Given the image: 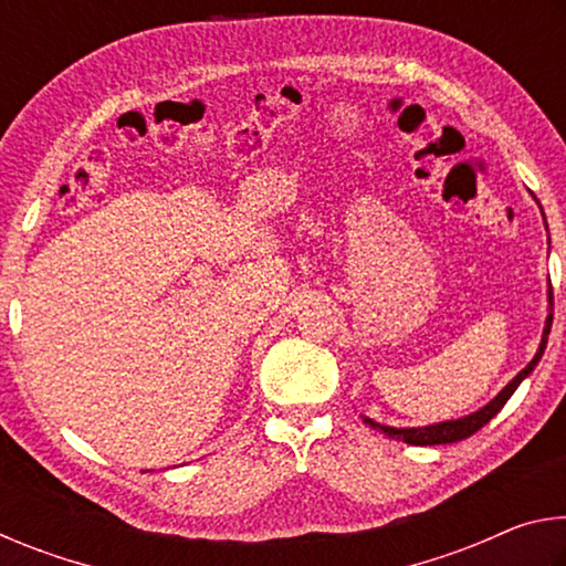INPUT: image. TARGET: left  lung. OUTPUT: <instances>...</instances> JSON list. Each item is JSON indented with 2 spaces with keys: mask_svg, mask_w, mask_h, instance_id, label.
<instances>
[{
  "mask_svg": "<svg viewBox=\"0 0 566 566\" xmlns=\"http://www.w3.org/2000/svg\"><path fill=\"white\" fill-rule=\"evenodd\" d=\"M549 300H554V296H549ZM549 329H552V314L547 319V327H544V337H542V344H539V352L534 354V359L526 364V367L516 375L510 385H506L500 395H496L490 405H486L484 409L474 411V415H469L464 419H454V421H442V424H434V427H419V429H395V427H385V424H377V421L367 419L369 427L379 429V432H385L389 437L395 439H401V442L407 444H417V447H432V444H452V442H462V439L472 437L474 432H479L486 421H490L492 417L500 415V409L506 405V399H510L514 395V389L522 385V379L530 375V371L536 367V361L542 359L544 354V347H547V337H549Z\"/></svg>",
  "mask_w": 566,
  "mask_h": 566,
  "instance_id": "1",
  "label": "left lung"
}]
</instances>
